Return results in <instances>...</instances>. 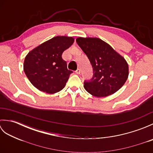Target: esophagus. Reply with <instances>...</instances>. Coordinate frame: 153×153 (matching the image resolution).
<instances>
[{
	"mask_svg": "<svg viewBox=\"0 0 153 153\" xmlns=\"http://www.w3.org/2000/svg\"><path fill=\"white\" fill-rule=\"evenodd\" d=\"M77 74H79L81 73V70L80 69H77L76 71H75Z\"/></svg>",
	"mask_w": 153,
	"mask_h": 153,
	"instance_id": "esophagus-1",
	"label": "esophagus"
}]
</instances>
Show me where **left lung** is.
<instances>
[{"mask_svg":"<svg viewBox=\"0 0 153 153\" xmlns=\"http://www.w3.org/2000/svg\"><path fill=\"white\" fill-rule=\"evenodd\" d=\"M76 42L92 65L93 77L84 88L94 97H105L124 85L129 76L126 59L109 44L97 37H78Z\"/></svg>","mask_w":153,"mask_h":153,"instance_id":"obj_1","label":"left lung"}]
</instances>
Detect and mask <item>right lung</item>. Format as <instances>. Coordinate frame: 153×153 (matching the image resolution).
<instances>
[{
    "label": "right lung",
    "instance_id": "obj_1",
    "mask_svg": "<svg viewBox=\"0 0 153 153\" xmlns=\"http://www.w3.org/2000/svg\"><path fill=\"white\" fill-rule=\"evenodd\" d=\"M74 42L72 37L56 36L29 52L24 60V71L35 88L49 94L64 88L73 71L68 70L62 54Z\"/></svg>",
    "mask_w": 153,
    "mask_h": 153
}]
</instances>
